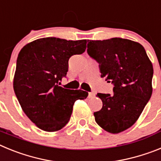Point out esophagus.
I'll list each match as a JSON object with an SVG mask.
<instances>
[{
  "label": "esophagus",
  "mask_w": 161,
  "mask_h": 161,
  "mask_svg": "<svg viewBox=\"0 0 161 161\" xmlns=\"http://www.w3.org/2000/svg\"><path fill=\"white\" fill-rule=\"evenodd\" d=\"M95 96V93H93V92H91V93H89V98H93Z\"/></svg>",
  "instance_id": "34e87169"
}]
</instances>
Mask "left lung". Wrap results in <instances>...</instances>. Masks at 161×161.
<instances>
[{
    "instance_id": "obj_1",
    "label": "left lung",
    "mask_w": 161,
    "mask_h": 161,
    "mask_svg": "<svg viewBox=\"0 0 161 161\" xmlns=\"http://www.w3.org/2000/svg\"><path fill=\"white\" fill-rule=\"evenodd\" d=\"M87 52L102 77L114 85L113 95H97L102 108L93 113L95 121L109 133H120L135 124L152 96L153 64L141 44L126 38L88 40Z\"/></svg>"
}]
</instances>
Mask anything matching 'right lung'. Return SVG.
Listing matches in <instances>:
<instances>
[{
	"instance_id": "add662e5",
	"label": "right lung",
	"mask_w": 161,
	"mask_h": 161,
	"mask_svg": "<svg viewBox=\"0 0 161 161\" xmlns=\"http://www.w3.org/2000/svg\"><path fill=\"white\" fill-rule=\"evenodd\" d=\"M86 43V39L48 37L29 42L20 51L14 93L25 115L41 130H61L70 119L75 102L88 97L86 91L59 86V80L66 76L69 58L84 53Z\"/></svg>"
}]
</instances>
